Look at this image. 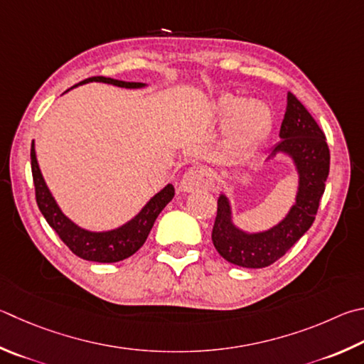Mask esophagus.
I'll list each match as a JSON object with an SVG mask.
<instances>
[{"label":"esophagus","mask_w":364,"mask_h":364,"mask_svg":"<svg viewBox=\"0 0 364 364\" xmlns=\"http://www.w3.org/2000/svg\"><path fill=\"white\" fill-rule=\"evenodd\" d=\"M215 178L211 171L202 167H191L186 173L183 175L180 189L183 193H191L196 189H213Z\"/></svg>","instance_id":"34e87169"}]
</instances>
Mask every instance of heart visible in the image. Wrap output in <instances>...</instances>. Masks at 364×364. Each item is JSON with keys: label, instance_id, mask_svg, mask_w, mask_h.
I'll return each mask as SVG.
<instances>
[{"label": "heart", "instance_id": "b5f03b06", "mask_svg": "<svg viewBox=\"0 0 364 364\" xmlns=\"http://www.w3.org/2000/svg\"><path fill=\"white\" fill-rule=\"evenodd\" d=\"M229 117V135L232 141L239 146H251L267 134L270 129V111L266 105L256 100L242 102L235 107V100L232 98H224L220 102V111Z\"/></svg>", "mask_w": 364, "mask_h": 364}]
</instances>
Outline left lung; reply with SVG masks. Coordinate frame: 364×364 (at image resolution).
<instances>
[{
    "instance_id": "8db88e82",
    "label": "left lung",
    "mask_w": 364,
    "mask_h": 364,
    "mask_svg": "<svg viewBox=\"0 0 364 364\" xmlns=\"http://www.w3.org/2000/svg\"><path fill=\"white\" fill-rule=\"evenodd\" d=\"M280 138L267 159L285 153L291 156L299 173L296 203L285 220L264 232L247 234L232 224L228 197L221 194L218 199L211 240L218 253L235 266L261 269L274 264L307 232L318 211L329 173V148L320 125L291 92H288Z\"/></svg>"
}]
</instances>
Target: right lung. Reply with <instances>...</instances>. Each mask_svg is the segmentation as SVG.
<instances>
[{
  "instance_id": "right-lung-1",
  "label": "right lung",
  "mask_w": 364,
  "mask_h": 364,
  "mask_svg": "<svg viewBox=\"0 0 364 364\" xmlns=\"http://www.w3.org/2000/svg\"><path fill=\"white\" fill-rule=\"evenodd\" d=\"M94 81L113 84L117 85V87L125 89H138L144 85L141 82H125L105 76H92L84 79V81L76 85ZM30 157L38 208L41 210L46 221H48L49 226L55 230L65 245H67L76 256L82 257L85 261L117 262L136 253V251L143 247V243L146 242L151 229L154 226L156 218L159 216L161 211L165 208V205L173 199L175 196V188L171 186V184H167V186L144 205L140 213H138L134 220H130L127 224H124V226L119 229L108 230V232H89V230L77 228L75 223H71L68 218L62 213V210L58 208L54 197H52L50 191L44 183V178L36 161L35 144L33 143Z\"/></svg>"
}]
</instances>
